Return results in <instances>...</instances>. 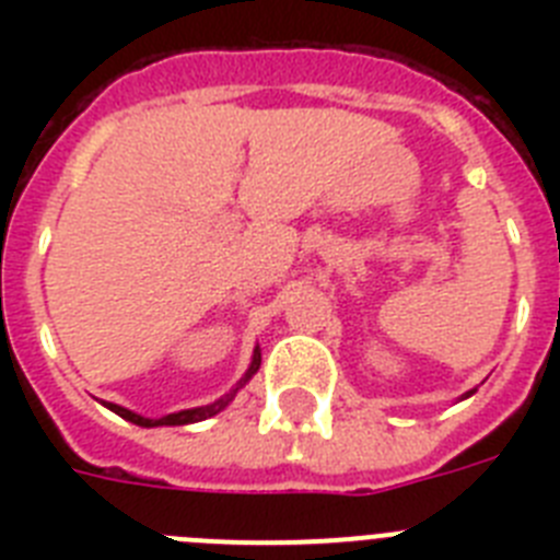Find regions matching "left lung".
Returning a JSON list of instances; mask_svg holds the SVG:
<instances>
[{
  "instance_id": "1",
  "label": "left lung",
  "mask_w": 560,
  "mask_h": 560,
  "mask_svg": "<svg viewBox=\"0 0 560 560\" xmlns=\"http://www.w3.org/2000/svg\"><path fill=\"white\" fill-rule=\"evenodd\" d=\"M471 395H474V389H468V393H465V395H463V398H471Z\"/></svg>"
}]
</instances>
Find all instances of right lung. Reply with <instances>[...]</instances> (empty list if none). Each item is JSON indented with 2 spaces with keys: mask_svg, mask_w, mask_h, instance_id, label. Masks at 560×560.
I'll list each match as a JSON object with an SVG mask.
<instances>
[{
  "mask_svg": "<svg viewBox=\"0 0 560 560\" xmlns=\"http://www.w3.org/2000/svg\"><path fill=\"white\" fill-rule=\"evenodd\" d=\"M257 370H260V348H255V353H252V361H249V370H246L244 378L237 381V384L230 389V393L221 395V398L212 400V404H207V407L182 409V412L162 415V418H145V415H137V412H131V409L120 407V404H108V400H103V407L112 409V412L120 415V418H126L128 423H137V427H145V429H153V427H187V423H199V420H207V418H212V415L224 412V409L230 407L232 400H235V395L241 393V389H244L246 384H249L252 375H255Z\"/></svg>",
  "mask_w": 560,
  "mask_h": 560,
  "instance_id": "obj_1",
  "label": "right lung"
}]
</instances>
